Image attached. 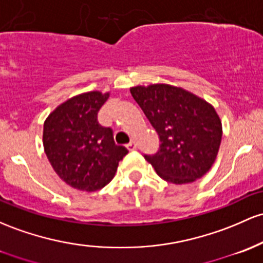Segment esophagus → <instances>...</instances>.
<instances>
[{
    "label": "esophagus",
    "instance_id": "esophagus-1",
    "mask_svg": "<svg viewBox=\"0 0 263 263\" xmlns=\"http://www.w3.org/2000/svg\"><path fill=\"white\" fill-rule=\"evenodd\" d=\"M126 147H127V149H129V151H134V149L137 148V143L135 142V141H131V142H129Z\"/></svg>",
    "mask_w": 263,
    "mask_h": 263
}]
</instances>
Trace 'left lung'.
I'll return each instance as SVG.
<instances>
[{"mask_svg": "<svg viewBox=\"0 0 263 263\" xmlns=\"http://www.w3.org/2000/svg\"><path fill=\"white\" fill-rule=\"evenodd\" d=\"M131 95L160 138L158 151L143 157L161 178L190 183L211 168L220 148L222 125L210 103L170 85L137 86Z\"/></svg>", "mask_w": 263, "mask_h": 263, "instance_id": "1", "label": "left lung"}]
</instances>
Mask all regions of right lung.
Here are the masks:
<instances>
[{
    "label": "right lung",
    "mask_w": 263,
    "mask_h": 263,
    "mask_svg": "<svg viewBox=\"0 0 263 263\" xmlns=\"http://www.w3.org/2000/svg\"><path fill=\"white\" fill-rule=\"evenodd\" d=\"M108 93L87 92L67 100L43 125L46 156L61 180L80 191L93 192L114 178L118 162L128 154L117 146L111 127L97 115Z\"/></svg>",
    "instance_id": "add662e5"
}]
</instances>
